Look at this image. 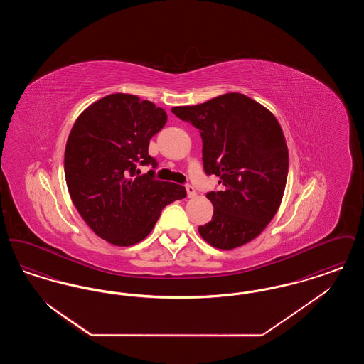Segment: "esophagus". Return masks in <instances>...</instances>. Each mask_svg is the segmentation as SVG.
Here are the masks:
<instances>
[{
  "label": "esophagus",
  "instance_id": "1",
  "mask_svg": "<svg viewBox=\"0 0 364 364\" xmlns=\"http://www.w3.org/2000/svg\"><path fill=\"white\" fill-rule=\"evenodd\" d=\"M186 190H187V196H188V198H195V196H196V190H195L192 186H190V184L186 187Z\"/></svg>",
  "mask_w": 364,
  "mask_h": 364
}]
</instances>
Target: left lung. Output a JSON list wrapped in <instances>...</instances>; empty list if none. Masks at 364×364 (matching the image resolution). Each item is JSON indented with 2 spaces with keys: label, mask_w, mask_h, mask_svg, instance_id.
I'll return each instance as SVG.
<instances>
[{
  "label": "left lung",
  "mask_w": 364,
  "mask_h": 364,
  "mask_svg": "<svg viewBox=\"0 0 364 364\" xmlns=\"http://www.w3.org/2000/svg\"><path fill=\"white\" fill-rule=\"evenodd\" d=\"M172 113L200 131L205 172L223 184V191L206 195L214 213L198 228L200 236L220 250L254 240L276 215L288 177V147L277 119L239 92L176 106Z\"/></svg>",
  "instance_id": "obj_1"
}]
</instances>
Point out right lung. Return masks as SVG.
<instances>
[{"label": "right lung", "mask_w": 364, "mask_h": 364, "mask_svg": "<svg viewBox=\"0 0 364 364\" xmlns=\"http://www.w3.org/2000/svg\"><path fill=\"white\" fill-rule=\"evenodd\" d=\"M166 120L162 107L117 92L90 105L70 129L64 154L70 199L91 230L110 244L141 242L162 208L187 196L183 186L138 169L156 168L149 143Z\"/></svg>", "instance_id": "obj_1"}]
</instances>
